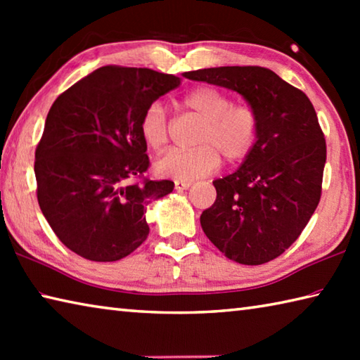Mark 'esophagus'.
<instances>
[{
  "label": "esophagus",
  "instance_id": "1",
  "mask_svg": "<svg viewBox=\"0 0 360 360\" xmlns=\"http://www.w3.org/2000/svg\"><path fill=\"white\" fill-rule=\"evenodd\" d=\"M192 186V182H186V181H174V188L176 191H186Z\"/></svg>",
  "mask_w": 360,
  "mask_h": 360
}]
</instances>
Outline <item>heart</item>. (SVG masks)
I'll return each mask as SVG.
<instances>
[{"mask_svg":"<svg viewBox=\"0 0 360 360\" xmlns=\"http://www.w3.org/2000/svg\"><path fill=\"white\" fill-rule=\"evenodd\" d=\"M181 105L203 120L195 136L197 148L172 150L155 163L158 174L176 181H197L216 172L221 157L238 163L251 154L260 135V115L248 103H233L214 87H197L182 96ZM139 135L152 150L168 144L169 124L162 103H150L139 117Z\"/></svg>","mask_w":360,"mask_h":360,"instance_id":"b5f03b06","label":"heart"}]
</instances>
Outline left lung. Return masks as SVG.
I'll list each match as a JSON object with an SVG mask.
<instances>
[{
  "instance_id": "1",
  "label": "left lung",
  "mask_w": 360,
  "mask_h": 360,
  "mask_svg": "<svg viewBox=\"0 0 360 360\" xmlns=\"http://www.w3.org/2000/svg\"><path fill=\"white\" fill-rule=\"evenodd\" d=\"M192 81L235 90L260 115V135L235 173L212 181L216 202L200 216L205 235L225 257L262 265L281 255L318 208L326 138L302 90L262 66L184 72Z\"/></svg>"
}]
</instances>
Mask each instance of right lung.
<instances>
[{
    "mask_svg": "<svg viewBox=\"0 0 360 360\" xmlns=\"http://www.w3.org/2000/svg\"><path fill=\"white\" fill-rule=\"evenodd\" d=\"M181 77L101 66L53 101L34 152L36 195L63 245L94 262L127 257L149 235L146 205L174 182L152 181L139 117Z\"/></svg>",
    "mask_w": 360,
    "mask_h": 360,
    "instance_id": "obj_1",
    "label": "right lung"
}]
</instances>
